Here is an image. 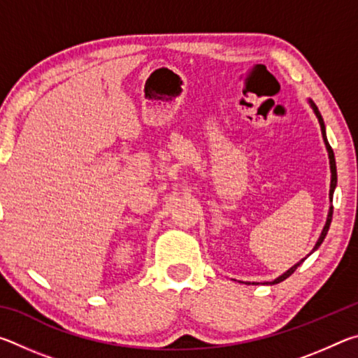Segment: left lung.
<instances>
[{
  "mask_svg": "<svg viewBox=\"0 0 358 358\" xmlns=\"http://www.w3.org/2000/svg\"><path fill=\"white\" fill-rule=\"evenodd\" d=\"M310 106L313 107V110H314V113H316V117H317V120H319L320 131H322V137H324L325 147H327V151H329V159H330V171H331V181H330V201H331V197H333V191H335V187H336V180H338V177H336V162H335V155H333V150H331V147H330V143H329V141H327V134H325V124H324L322 115H320V112H319L317 106L314 104L313 101H310ZM331 216H333V207H330V210H329V215H327V222H325V226H324V229H322V234H320V237H319V240H317V243H316V246L313 248V251H311V252L316 251L317 248H319L320 245H322V241H324V238H325V235H327V232H329V229H330ZM311 252H310V254H311ZM310 254H308V256H310ZM305 259H306V257H305ZM305 259H301L299 264H295L294 266H290V268L286 271V273H282L281 276H278L275 281H271V282H264V284H278V282L284 281V280H286V278H289L290 275L294 273V271L296 270V266H300V264H301L303 260H305ZM246 284H251V282H246ZM252 284H259V282H252Z\"/></svg>",
  "mask_w": 358,
  "mask_h": 358,
  "instance_id": "1",
  "label": "left lung"
}]
</instances>
